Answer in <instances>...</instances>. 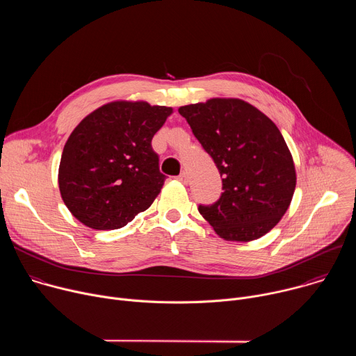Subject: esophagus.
<instances>
[{
    "label": "esophagus",
    "mask_w": 356,
    "mask_h": 356,
    "mask_svg": "<svg viewBox=\"0 0 356 356\" xmlns=\"http://www.w3.org/2000/svg\"><path fill=\"white\" fill-rule=\"evenodd\" d=\"M177 180H179V181H181L183 184H188V176H187V173H186V172L180 173V175L177 176Z\"/></svg>",
    "instance_id": "1"
}]
</instances>
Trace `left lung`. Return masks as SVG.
Returning a JSON list of instances; mask_svg holds the SVG:
<instances>
[{"mask_svg": "<svg viewBox=\"0 0 356 356\" xmlns=\"http://www.w3.org/2000/svg\"><path fill=\"white\" fill-rule=\"evenodd\" d=\"M222 179L221 197L198 206L225 241L248 242L268 234L287 211L296 169L279 128L239 98H211L179 108Z\"/></svg>", "mask_w": 356, "mask_h": 356, "instance_id": "left-lung-1", "label": "left lung"}]
</instances>
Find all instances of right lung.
<instances>
[{"mask_svg": "<svg viewBox=\"0 0 356 356\" xmlns=\"http://www.w3.org/2000/svg\"><path fill=\"white\" fill-rule=\"evenodd\" d=\"M173 108L146 101H113L70 134L59 188L69 211L92 229H118L147 210L166 176L152 138Z\"/></svg>", "mask_w": 356, "mask_h": 356, "instance_id": "obj_1", "label": "right lung"}]
</instances>
